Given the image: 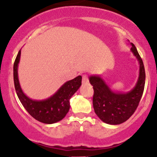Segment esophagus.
<instances>
[{
	"label": "esophagus",
	"instance_id": "esophagus-1",
	"mask_svg": "<svg viewBox=\"0 0 157 157\" xmlns=\"http://www.w3.org/2000/svg\"><path fill=\"white\" fill-rule=\"evenodd\" d=\"M89 82V78H88L87 75H82V83L86 84Z\"/></svg>",
	"mask_w": 157,
	"mask_h": 157
}]
</instances>
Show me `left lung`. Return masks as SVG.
<instances>
[{
	"label": "left lung",
	"mask_w": 157,
	"mask_h": 157,
	"mask_svg": "<svg viewBox=\"0 0 157 157\" xmlns=\"http://www.w3.org/2000/svg\"><path fill=\"white\" fill-rule=\"evenodd\" d=\"M131 50L140 63V75L136 86L129 92H115L100 77H89L90 83L94 89L93 106L95 113L102 122L110 125H119L128 120L138 107L144 91L145 71L143 62L133 44Z\"/></svg>",
	"instance_id": "8db88e82"
}]
</instances>
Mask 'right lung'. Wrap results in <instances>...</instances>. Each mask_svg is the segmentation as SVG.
<instances>
[{
	"label": "right lung",
	"mask_w": 157,
	"mask_h": 157,
	"mask_svg": "<svg viewBox=\"0 0 157 157\" xmlns=\"http://www.w3.org/2000/svg\"><path fill=\"white\" fill-rule=\"evenodd\" d=\"M21 57L18 52L14 63L13 76L16 93L25 109L37 121L52 124L60 121L65 117L70 109L69 100L81 86L82 77L78 76L67 81L57 90L55 94L44 100H34L25 95L21 89L17 75V66Z\"/></svg>",
	"instance_id": "right-lung-1"
}]
</instances>
